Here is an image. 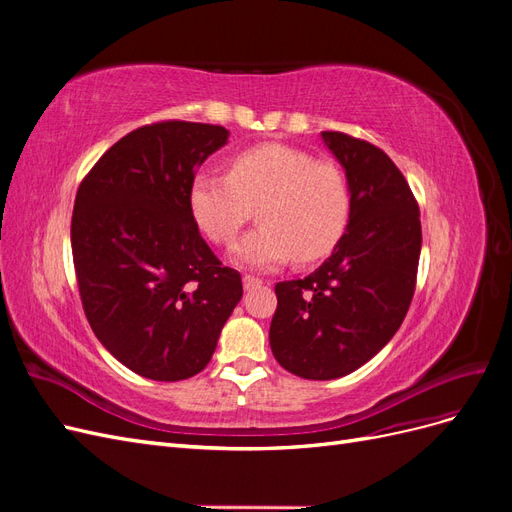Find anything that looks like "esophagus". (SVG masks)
<instances>
[{
	"label": "esophagus",
	"mask_w": 512,
	"mask_h": 512,
	"mask_svg": "<svg viewBox=\"0 0 512 512\" xmlns=\"http://www.w3.org/2000/svg\"><path fill=\"white\" fill-rule=\"evenodd\" d=\"M260 284H262V280H258V277H254V275H243V288H245V290L258 288Z\"/></svg>",
	"instance_id": "34e87169"
}]
</instances>
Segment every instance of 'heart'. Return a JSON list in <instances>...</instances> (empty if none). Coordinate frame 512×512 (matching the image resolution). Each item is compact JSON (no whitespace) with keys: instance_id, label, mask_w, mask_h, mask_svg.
I'll list each match as a JSON object with an SVG mask.
<instances>
[{"instance_id":"heart-1","label":"heart","mask_w":512,"mask_h":512,"mask_svg":"<svg viewBox=\"0 0 512 512\" xmlns=\"http://www.w3.org/2000/svg\"><path fill=\"white\" fill-rule=\"evenodd\" d=\"M188 205L200 232L218 245L232 243L258 207L260 226L235 245L232 260L267 271L333 250L348 224L350 185L339 166L267 143L235 153L228 173H198Z\"/></svg>"}]
</instances>
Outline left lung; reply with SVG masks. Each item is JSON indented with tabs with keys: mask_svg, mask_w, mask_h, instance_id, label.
<instances>
[{
	"mask_svg": "<svg viewBox=\"0 0 512 512\" xmlns=\"http://www.w3.org/2000/svg\"><path fill=\"white\" fill-rule=\"evenodd\" d=\"M344 166L350 215L333 254L303 280L275 286L273 356L290 374L335 380L376 356L414 297L421 220L406 177L382 149L344 132H322Z\"/></svg>",
	"mask_w": 512,
	"mask_h": 512,
	"instance_id": "8db88e82",
	"label": "left lung"
}]
</instances>
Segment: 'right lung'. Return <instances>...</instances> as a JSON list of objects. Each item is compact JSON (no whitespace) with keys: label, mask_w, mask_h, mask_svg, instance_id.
<instances>
[{"label":"right lung","mask_w":512,"mask_h":512,"mask_svg":"<svg viewBox=\"0 0 512 512\" xmlns=\"http://www.w3.org/2000/svg\"><path fill=\"white\" fill-rule=\"evenodd\" d=\"M228 130L160 121L117 141L81 181L72 258L85 316L134 374L177 382L203 371L243 294L188 205L196 168Z\"/></svg>","instance_id":"add662e5"}]
</instances>
